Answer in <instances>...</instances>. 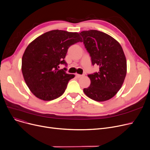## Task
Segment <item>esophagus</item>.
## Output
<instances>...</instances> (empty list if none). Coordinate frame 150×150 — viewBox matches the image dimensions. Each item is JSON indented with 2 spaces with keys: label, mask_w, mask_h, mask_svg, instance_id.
Wrapping results in <instances>:
<instances>
[{
  "label": "esophagus",
  "mask_w": 150,
  "mask_h": 150,
  "mask_svg": "<svg viewBox=\"0 0 150 150\" xmlns=\"http://www.w3.org/2000/svg\"><path fill=\"white\" fill-rule=\"evenodd\" d=\"M83 75H80V74H76V76L77 77V78H81V77H82Z\"/></svg>",
  "instance_id": "1"
}]
</instances>
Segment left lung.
<instances>
[{
  "mask_svg": "<svg viewBox=\"0 0 150 150\" xmlns=\"http://www.w3.org/2000/svg\"><path fill=\"white\" fill-rule=\"evenodd\" d=\"M80 35L92 64L99 66L98 72L88 75L91 84L83 91L93 100H108L120 90L127 74V60L122 47L112 37L98 30L83 31Z\"/></svg>",
  "mask_w": 150,
  "mask_h": 150,
  "instance_id": "8db88e82",
  "label": "left lung"
}]
</instances>
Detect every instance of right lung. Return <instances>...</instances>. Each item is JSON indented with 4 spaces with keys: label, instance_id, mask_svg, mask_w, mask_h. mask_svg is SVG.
Masks as SVG:
<instances>
[{
    "label": "right lung",
    "instance_id": "add662e5",
    "mask_svg": "<svg viewBox=\"0 0 150 150\" xmlns=\"http://www.w3.org/2000/svg\"><path fill=\"white\" fill-rule=\"evenodd\" d=\"M82 39L78 33L54 30L38 37L27 47L22 59V72L24 80L34 95L39 99L50 101L64 92L68 82L75 75L68 74L64 60L69 47Z\"/></svg>",
    "mask_w": 150,
    "mask_h": 150
}]
</instances>
